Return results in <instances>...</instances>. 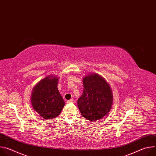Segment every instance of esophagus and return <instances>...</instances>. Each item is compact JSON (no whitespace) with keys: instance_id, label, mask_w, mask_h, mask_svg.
Listing matches in <instances>:
<instances>
[{"instance_id":"34e87169","label":"esophagus","mask_w":156,"mask_h":156,"mask_svg":"<svg viewBox=\"0 0 156 156\" xmlns=\"http://www.w3.org/2000/svg\"><path fill=\"white\" fill-rule=\"evenodd\" d=\"M73 102V99H71L70 100H68L67 101V103L68 104H70V103H72Z\"/></svg>"}]
</instances>
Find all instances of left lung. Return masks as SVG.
<instances>
[{
  "instance_id": "8db88e82",
  "label": "left lung",
  "mask_w": 156,
  "mask_h": 156,
  "mask_svg": "<svg viewBox=\"0 0 156 156\" xmlns=\"http://www.w3.org/2000/svg\"><path fill=\"white\" fill-rule=\"evenodd\" d=\"M83 93L78 100L81 115L88 120L96 122L110 112L113 96L108 84L98 74L83 78Z\"/></svg>"
}]
</instances>
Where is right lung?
<instances>
[{"instance_id":"add662e5","label":"right lung","mask_w":156,"mask_h":156,"mask_svg":"<svg viewBox=\"0 0 156 156\" xmlns=\"http://www.w3.org/2000/svg\"><path fill=\"white\" fill-rule=\"evenodd\" d=\"M57 84V78L49 76L40 81L33 88L31 100L32 106L45 119L57 117L65 105Z\"/></svg>"}]
</instances>
